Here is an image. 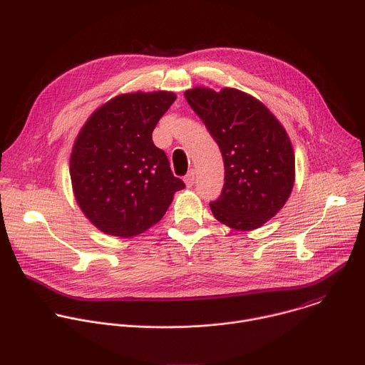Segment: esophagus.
<instances>
[{
	"instance_id": "1",
	"label": "esophagus",
	"mask_w": 365,
	"mask_h": 365,
	"mask_svg": "<svg viewBox=\"0 0 365 365\" xmlns=\"http://www.w3.org/2000/svg\"><path fill=\"white\" fill-rule=\"evenodd\" d=\"M185 183H186V186L187 187H192L193 186V183H195V172L193 170H190L186 176H185Z\"/></svg>"
}]
</instances>
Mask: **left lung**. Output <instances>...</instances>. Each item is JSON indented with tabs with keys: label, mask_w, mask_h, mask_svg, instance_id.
I'll return each mask as SVG.
<instances>
[{
	"label": "left lung",
	"mask_w": 365,
	"mask_h": 365,
	"mask_svg": "<svg viewBox=\"0 0 365 365\" xmlns=\"http://www.w3.org/2000/svg\"><path fill=\"white\" fill-rule=\"evenodd\" d=\"M185 98L222 153L225 183L210 203L214 217L237 231L264 225L294 183V153L284 127L263 102L234 88L196 86Z\"/></svg>",
	"instance_id": "1"
}]
</instances>
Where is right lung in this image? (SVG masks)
<instances>
[{
  "mask_svg": "<svg viewBox=\"0 0 365 365\" xmlns=\"http://www.w3.org/2000/svg\"><path fill=\"white\" fill-rule=\"evenodd\" d=\"M168 91L118 95L81 128L71 180L83 215L103 234L131 238L158 224L185 187L151 133L175 102Z\"/></svg>",
  "mask_w": 365,
  "mask_h": 365,
  "instance_id": "obj_1",
  "label": "right lung"
}]
</instances>
